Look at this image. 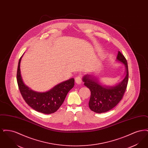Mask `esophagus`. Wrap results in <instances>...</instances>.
I'll list each match as a JSON object with an SVG mask.
<instances>
[{"mask_svg": "<svg viewBox=\"0 0 148 148\" xmlns=\"http://www.w3.org/2000/svg\"><path fill=\"white\" fill-rule=\"evenodd\" d=\"M75 83L77 84H80L82 83V79H81V77L80 76H77V77H75Z\"/></svg>", "mask_w": 148, "mask_h": 148, "instance_id": "1", "label": "esophagus"}]
</instances>
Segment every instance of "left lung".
Returning <instances> with one entry per match:
<instances>
[{
  "label": "left lung",
  "mask_w": 148,
  "mask_h": 148,
  "mask_svg": "<svg viewBox=\"0 0 148 148\" xmlns=\"http://www.w3.org/2000/svg\"><path fill=\"white\" fill-rule=\"evenodd\" d=\"M116 60L123 64L126 69L125 77L119 83L113 86H107L102 84L95 76L87 74L83 77L85 86L91 92L89 101V108L95 113H105L112 109L122 99L127 89L129 78L127 60L118 51Z\"/></svg>",
  "instance_id": "8db88e82"
}]
</instances>
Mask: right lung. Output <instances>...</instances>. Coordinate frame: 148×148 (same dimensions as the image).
Returning <instances> with one entry per match:
<instances>
[{"mask_svg":"<svg viewBox=\"0 0 148 148\" xmlns=\"http://www.w3.org/2000/svg\"><path fill=\"white\" fill-rule=\"evenodd\" d=\"M22 56L18 63L16 78L23 98L35 111L45 114L56 112L63 103L68 92L74 87V79L71 78L56 85L47 92L34 91L25 85L23 81L20 69Z\"/></svg>","mask_w":148,"mask_h":148,"instance_id":"right-lung-1","label":"right lung"}]
</instances>
